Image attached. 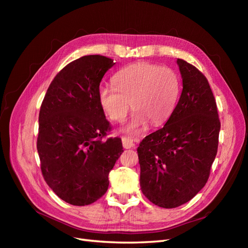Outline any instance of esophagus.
Segmentation results:
<instances>
[{"mask_svg": "<svg viewBox=\"0 0 248 248\" xmlns=\"http://www.w3.org/2000/svg\"><path fill=\"white\" fill-rule=\"evenodd\" d=\"M122 144H123V147L125 149H130V148H133L134 147V144H133V140L129 138H122Z\"/></svg>", "mask_w": 248, "mask_h": 248, "instance_id": "34e87169", "label": "esophagus"}]
</instances>
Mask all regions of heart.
Masks as SVG:
<instances>
[{"mask_svg":"<svg viewBox=\"0 0 248 248\" xmlns=\"http://www.w3.org/2000/svg\"><path fill=\"white\" fill-rule=\"evenodd\" d=\"M112 84L101 85L98 100L111 121L122 122L131 108L134 109L123 131L137 136L150 121L159 125L170 118L180 93L177 73L169 67L139 62L118 71Z\"/></svg>","mask_w":248,"mask_h":248,"instance_id":"heart-1","label":"heart"}]
</instances>
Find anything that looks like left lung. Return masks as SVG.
I'll return each mask as SVG.
<instances>
[{"label":"left lung","mask_w":248,"mask_h":248,"mask_svg":"<svg viewBox=\"0 0 248 248\" xmlns=\"http://www.w3.org/2000/svg\"><path fill=\"white\" fill-rule=\"evenodd\" d=\"M183 89L162 128L138 148L140 189L153 204L176 208L208 181L218 147L220 121L212 90L196 67L177 59Z\"/></svg>","instance_id":"8db88e82"}]
</instances>
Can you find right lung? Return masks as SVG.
Returning a JSON list of instances; mask_svg holds the SVG:
<instances>
[{
    "label": "right lung",
    "instance_id": "obj_1",
    "mask_svg": "<svg viewBox=\"0 0 248 248\" xmlns=\"http://www.w3.org/2000/svg\"><path fill=\"white\" fill-rule=\"evenodd\" d=\"M116 63L81 57L60 71L39 112L37 150L46 184L68 204L86 206L108 188V174L123 152L119 138L103 140L110 125L98 100L106 72Z\"/></svg>",
    "mask_w": 248,
    "mask_h": 248
}]
</instances>
